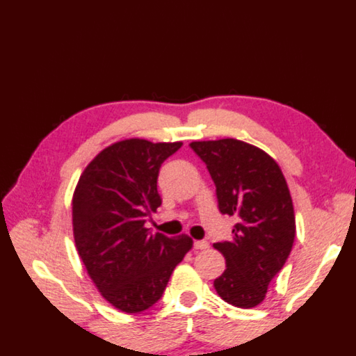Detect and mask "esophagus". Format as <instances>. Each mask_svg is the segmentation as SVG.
Masks as SVG:
<instances>
[{
  "instance_id": "1",
  "label": "esophagus",
  "mask_w": 356,
  "mask_h": 356,
  "mask_svg": "<svg viewBox=\"0 0 356 356\" xmlns=\"http://www.w3.org/2000/svg\"><path fill=\"white\" fill-rule=\"evenodd\" d=\"M193 247L196 250H207L208 247H210V243H208V241H194Z\"/></svg>"
}]
</instances>
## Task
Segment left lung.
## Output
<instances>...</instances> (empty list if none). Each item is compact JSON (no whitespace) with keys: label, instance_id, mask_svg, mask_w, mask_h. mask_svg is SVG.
<instances>
[{"label":"left lung","instance_id":"obj_1","mask_svg":"<svg viewBox=\"0 0 356 356\" xmlns=\"http://www.w3.org/2000/svg\"><path fill=\"white\" fill-rule=\"evenodd\" d=\"M207 165L222 214L236 216L233 239L216 242L227 268L214 289L225 302L252 309L266 298L295 241V211L287 182L277 163L253 145L222 138L193 142Z\"/></svg>","mask_w":356,"mask_h":356}]
</instances>
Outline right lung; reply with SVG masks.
Segmentation results:
<instances>
[{
    "label": "right lung",
    "instance_id": "right-lung-1",
    "mask_svg": "<svg viewBox=\"0 0 356 356\" xmlns=\"http://www.w3.org/2000/svg\"><path fill=\"white\" fill-rule=\"evenodd\" d=\"M182 143L129 138L108 146L83 171L72 199L74 239L88 275L115 309L154 305L172 270L193 247L186 234H151L146 220L162 205L160 166Z\"/></svg>",
    "mask_w": 356,
    "mask_h": 356
}]
</instances>
